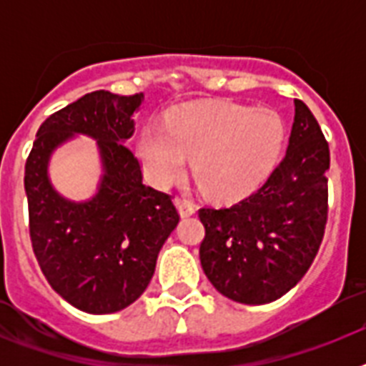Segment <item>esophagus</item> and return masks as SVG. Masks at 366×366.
<instances>
[{
	"label": "esophagus",
	"instance_id": "esophagus-1",
	"mask_svg": "<svg viewBox=\"0 0 366 366\" xmlns=\"http://www.w3.org/2000/svg\"><path fill=\"white\" fill-rule=\"evenodd\" d=\"M176 207L177 211H179L181 218H189V216H192L196 212V205L192 202H189V199H176Z\"/></svg>",
	"mask_w": 366,
	"mask_h": 366
}]
</instances>
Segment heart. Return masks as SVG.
<instances>
[{"label": "heart", "mask_w": 366, "mask_h": 366, "mask_svg": "<svg viewBox=\"0 0 366 366\" xmlns=\"http://www.w3.org/2000/svg\"><path fill=\"white\" fill-rule=\"evenodd\" d=\"M284 139L286 128L273 109L207 102L176 109L167 128L147 126L137 154L154 185L179 179L187 157L199 187L212 198L231 202L251 194L269 176Z\"/></svg>", "instance_id": "b5f03b06"}]
</instances>
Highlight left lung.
Masks as SVG:
<instances>
[{"label": "left lung", "mask_w": 366, "mask_h": 366, "mask_svg": "<svg viewBox=\"0 0 366 366\" xmlns=\"http://www.w3.org/2000/svg\"><path fill=\"white\" fill-rule=\"evenodd\" d=\"M330 150L302 100L286 157L249 198L229 209H202L199 260L222 295L267 304L286 295L312 266L328 216Z\"/></svg>", "instance_id": "obj_1"}]
</instances>
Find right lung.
I'll return each instance as SVG.
<instances>
[{
	"label": "right lung",
	"mask_w": 366,
	"mask_h": 366,
	"mask_svg": "<svg viewBox=\"0 0 366 366\" xmlns=\"http://www.w3.org/2000/svg\"><path fill=\"white\" fill-rule=\"evenodd\" d=\"M143 93L93 92L45 119L25 164L29 231L45 279L71 306L93 315L128 308L143 295L161 247L179 222L170 196L143 183L126 141ZM74 134L97 141L103 176L84 202L50 183L52 154Z\"/></svg>",
	"instance_id": "add662e5"
}]
</instances>
